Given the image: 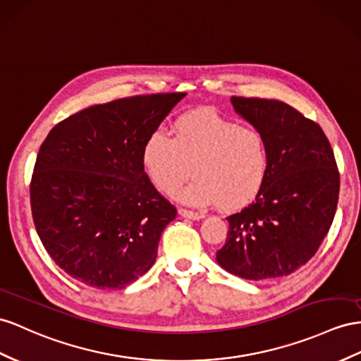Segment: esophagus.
Wrapping results in <instances>:
<instances>
[{"label":"esophagus","mask_w":361,"mask_h":361,"mask_svg":"<svg viewBox=\"0 0 361 361\" xmlns=\"http://www.w3.org/2000/svg\"><path fill=\"white\" fill-rule=\"evenodd\" d=\"M178 214L183 218H189V219H193V221H200V219L206 216L204 214H201V212H193V210H188V209H180Z\"/></svg>","instance_id":"1"}]
</instances>
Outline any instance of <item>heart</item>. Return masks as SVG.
Segmentation results:
<instances>
[{
  "label": "heart",
  "instance_id": "b5f03b06",
  "mask_svg": "<svg viewBox=\"0 0 361 361\" xmlns=\"http://www.w3.org/2000/svg\"><path fill=\"white\" fill-rule=\"evenodd\" d=\"M140 161L146 177L168 195L186 178L190 164L195 178L178 198L236 210L261 193L270 172V146L259 129L198 109L175 120L173 138L163 131L147 135Z\"/></svg>",
  "mask_w": 361,
  "mask_h": 361
}]
</instances>
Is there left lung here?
Segmentation results:
<instances>
[{"mask_svg":"<svg viewBox=\"0 0 361 361\" xmlns=\"http://www.w3.org/2000/svg\"><path fill=\"white\" fill-rule=\"evenodd\" d=\"M270 146V172L255 202L230 215L216 262L248 281L288 276L316 255L336 215L340 177L322 128L279 100L230 99Z\"/></svg>","mask_w":361,"mask_h":361,"instance_id":"8db88e82","label":"left lung"}]
</instances>
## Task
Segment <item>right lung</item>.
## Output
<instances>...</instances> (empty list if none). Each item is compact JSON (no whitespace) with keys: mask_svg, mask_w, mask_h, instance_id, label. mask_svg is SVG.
Masks as SVG:
<instances>
[{"mask_svg":"<svg viewBox=\"0 0 361 361\" xmlns=\"http://www.w3.org/2000/svg\"><path fill=\"white\" fill-rule=\"evenodd\" d=\"M186 92L94 105L54 126L36 159L33 223L51 259L73 279L120 290L151 269L177 216L142 168L145 140Z\"/></svg>","mask_w":361,"mask_h":361,"instance_id":"add662e5","label":"right lung"}]
</instances>
